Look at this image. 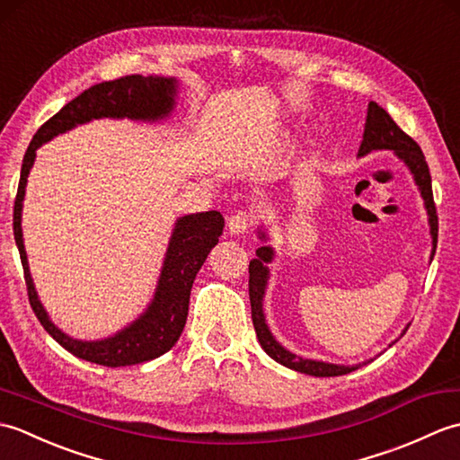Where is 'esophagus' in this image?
<instances>
[{
    "label": "esophagus",
    "mask_w": 460,
    "mask_h": 460,
    "mask_svg": "<svg viewBox=\"0 0 460 460\" xmlns=\"http://www.w3.org/2000/svg\"><path fill=\"white\" fill-rule=\"evenodd\" d=\"M251 223L252 215L249 211H237L227 219V229L231 235H243V233H247V229L251 227Z\"/></svg>",
    "instance_id": "1"
}]
</instances>
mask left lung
I'll use <instances>...</instances> for the list:
<instances>
[{
	"label": "left lung",
	"instance_id": "obj_1",
	"mask_svg": "<svg viewBox=\"0 0 460 460\" xmlns=\"http://www.w3.org/2000/svg\"><path fill=\"white\" fill-rule=\"evenodd\" d=\"M379 150H392L397 160H402L409 173L413 175V181L417 185L419 193H421L425 211H427V221H429V233H431V261L435 257L437 249V233H438V219H437V209L433 201V188H431V173H429V165L425 162V155L419 148L413 138L399 128L394 122L392 116H389L377 102L367 104V116H366V126H364V140L359 144L358 158H364V155ZM257 237L262 241V247L257 249V257L251 259L249 262V298H251V314H252V326H255L257 338L261 348L267 351V354L279 361L280 366L290 367L300 374L314 376V377H334V376H346L349 371L361 367V364L356 366H344V364H330V361L322 359H312V358H300L292 354L280 341L272 336V332L267 324L265 308H262V302H265L269 279H270V269L269 265L275 259V249L267 245L269 231L265 225H259L257 227ZM409 324L403 328L402 336L405 334ZM397 341V340H395ZM392 341V344H395ZM389 344V346H392ZM366 364V361H364Z\"/></svg>",
	"mask_w": 460,
	"mask_h": 460
}]
</instances>
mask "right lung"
<instances>
[{
    "instance_id": "obj_1",
    "label": "right lung",
    "mask_w": 460,
    "mask_h": 460,
    "mask_svg": "<svg viewBox=\"0 0 460 460\" xmlns=\"http://www.w3.org/2000/svg\"><path fill=\"white\" fill-rule=\"evenodd\" d=\"M178 91L180 81L175 76L158 75H130L116 81L94 84L89 91L81 93L76 99L65 104L53 119H49L37 130L25 152L13 205V235L25 272L29 302H31L35 316L53 336V340H57L66 351H71L73 356L91 361V364L106 367L134 366L160 358L173 348L181 336L185 320H188L190 292L195 275L208 259L209 251L219 243L225 225L223 215L219 211H203L175 219L168 249H165L164 255L158 285H155L150 305L128 326H124L109 338L79 340L65 334L49 316L43 302L39 300L31 270H29L22 229L29 172L35 164L37 150L43 144L81 124L101 119H128L134 122L155 124L170 119L175 109Z\"/></svg>"
}]
</instances>
